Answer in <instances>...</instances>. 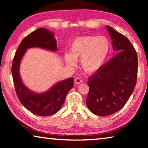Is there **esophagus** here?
Here are the masks:
<instances>
[{
  "label": "esophagus",
  "mask_w": 148,
  "mask_h": 148,
  "mask_svg": "<svg viewBox=\"0 0 148 148\" xmlns=\"http://www.w3.org/2000/svg\"><path fill=\"white\" fill-rule=\"evenodd\" d=\"M83 81H82V79L80 78V77H76V78L74 79V84H80L81 83H82Z\"/></svg>",
  "instance_id": "1"
}]
</instances>
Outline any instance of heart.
Listing matches in <instances>:
<instances>
[{
  "label": "heart",
  "instance_id": "b5f03b06",
  "mask_svg": "<svg viewBox=\"0 0 148 148\" xmlns=\"http://www.w3.org/2000/svg\"><path fill=\"white\" fill-rule=\"evenodd\" d=\"M111 44L106 37L83 36L74 40L70 49V55H65L66 64L75 67L80 59L84 71L92 74L104 66L108 56Z\"/></svg>",
  "mask_w": 148,
  "mask_h": 148
}]
</instances>
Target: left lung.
<instances>
[{
  "instance_id": "8db88e82",
  "label": "left lung",
  "mask_w": 148,
  "mask_h": 148,
  "mask_svg": "<svg viewBox=\"0 0 148 148\" xmlns=\"http://www.w3.org/2000/svg\"><path fill=\"white\" fill-rule=\"evenodd\" d=\"M106 29L117 55L89 77L86 104L92 114L107 116L121 110L136 84L138 57L129 39L111 27Z\"/></svg>"
}]
</instances>
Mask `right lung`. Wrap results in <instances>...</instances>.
I'll return each mask as SVG.
<instances>
[{
    "mask_svg": "<svg viewBox=\"0 0 148 148\" xmlns=\"http://www.w3.org/2000/svg\"><path fill=\"white\" fill-rule=\"evenodd\" d=\"M40 47L51 51H57L55 34L49 30L40 28L25 37L19 45L12 62V74L17 97L22 105L40 116H48L61 109L69 91L74 86V78L69 77L57 82L49 90L37 93L25 86L20 76L19 67L27 49Z\"/></svg>",
    "mask_w": 148,
    "mask_h": 148,
    "instance_id": "1",
    "label": "right lung"
}]
</instances>
